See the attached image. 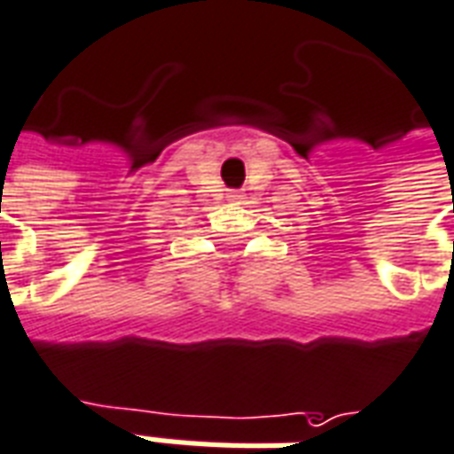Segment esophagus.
Segmentation results:
<instances>
[{"label":"esophagus","instance_id":"obj_1","mask_svg":"<svg viewBox=\"0 0 454 454\" xmlns=\"http://www.w3.org/2000/svg\"><path fill=\"white\" fill-rule=\"evenodd\" d=\"M230 198H231V200H237V198H241V195H239V191H231V193H230Z\"/></svg>","mask_w":454,"mask_h":454}]
</instances>
